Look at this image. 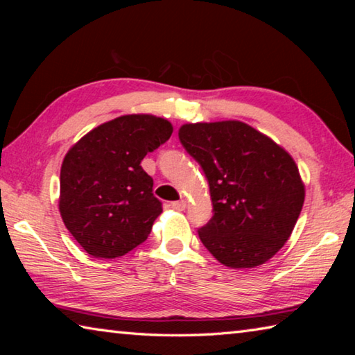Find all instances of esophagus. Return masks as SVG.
I'll return each instance as SVG.
<instances>
[{"label":"esophagus","instance_id":"obj_1","mask_svg":"<svg viewBox=\"0 0 355 355\" xmlns=\"http://www.w3.org/2000/svg\"><path fill=\"white\" fill-rule=\"evenodd\" d=\"M172 208L178 209V211H183L186 208V202L184 200H178V202H172Z\"/></svg>","mask_w":355,"mask_h":355}]
</instances>
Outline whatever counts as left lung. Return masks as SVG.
I'll return each instance as SVG.
<instances>
[{
  "mask_svg": "<svg viewBox=\"0 0 355 355\" xmlns=\"http://www.w3.org/2000/svg\"><path fill=\"white\" fill-rule=\"evenodd\" d=\"M182 146L205 172L213 218L199 238L233 269L266 263L291 236L305 188L291 155L239 120L186 123Z\"/></svg>",
  "mask_w": 355,
  "mask_h": 355,
  "instance_id": "8db88e82",
  "label": "left lung"
}]
</instances>
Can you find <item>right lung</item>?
I'll list each match as a JSON object with an SVG mask.
<instances>
[{"instance_id":"1","label":"right lung","mask_w":355,"mask_h":355,"mask_svg":"<svg viewBox=\"0 0 355 355\" xmlns=\"http://www.w3.org/2000/svg\"><path fill=\"white\" fill-rule=\"evenodd\" d=\"M172 131L163 117L128 114L89 131L65 155L59 211L89 255L122 257L146 241L163 207L141 161Z\"/></svg>"}]
</instances>
